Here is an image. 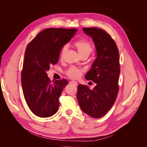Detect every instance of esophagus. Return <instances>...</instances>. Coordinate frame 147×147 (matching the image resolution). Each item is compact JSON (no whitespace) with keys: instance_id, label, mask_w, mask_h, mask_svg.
Returning a JSON list of instances; mask_svg holds the SVG:
<instances>
[{"instance_id":"1","label":"esophagus","mask_w":147,"mask_h":147,"mask_svg":"<svg viewBox=\"0 0 147 147\" xmlns=\"http://www.w3.org/2000/svg\"><path fill=\"white\" fill-rule=\"evenodd\" d=\"M70 83H72V84H74L75 86H77V85H78V83H77V82H75V81H71V82H70Z\"/></svg>"}]
</instances>
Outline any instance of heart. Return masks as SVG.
Returning <instances> with one entry per match:
<instances>
[{"mask_svg":"<svg viewBox=\"0 0 147 147\" xmlns=\"http://www.w3.org/2000/svg\"><path fill=\"white\" fill-rule=\"evenodd\" d=\"M74 46L77 49L79 55H90V53L92 51V47L91 44L86 40H79L75 42L74 44ZM67 50V46H64L61 50V55H63L64 53ZM82 74V70L79 69L75 67H71L66 72V74L72 78H77L81 76Z\"/></svg>","mask_w":147,"mask_h":147,"instance_id":"obj_1","label":"heart"}]
</instances>
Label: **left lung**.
Returning a JSON list of instances; mask_svg holds the SVG:
<instances>
[{"mask_svg":"<svg viewBox=\"0 0 147 147\" xmlns=\"http://www.w3.org/2000/svg\"><path fill=\"white\" fill-rule=\"evenodd\" d=\"M83 30L92 39L96 51V58L85 78L96 83V86L90 90L80 84L77 97L84 113L100 118L112 107L117 97L120 74L118 50L115 41L104 30L84 28Z\"/></svg>","mask_w":147,"mask_h":147,"instance_id":"obj_1","label":"left lung"}]
</instances>
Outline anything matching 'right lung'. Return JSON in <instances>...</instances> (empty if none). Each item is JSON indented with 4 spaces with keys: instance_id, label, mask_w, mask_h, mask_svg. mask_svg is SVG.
<instances>
[{
    "instance_id": "obj_1",
    "label": "right lung",
    "mask_w": 147,
    "mask_h": 147,
    "mask_svg": "<svg viewBox=\"0 0 147 147\" xmlns=\"http://www.w3.org/2000/svg\"><path fill=\"white\" fill-rule=\"evenodd\" d=\"M77 31V29H44L26 49L21 84L26 103L37 117L48 118L57 112L59 98L68 82L63 79L51 83L47 72L58 62L61 49Z\"/></svg>"
}]
</instances>
